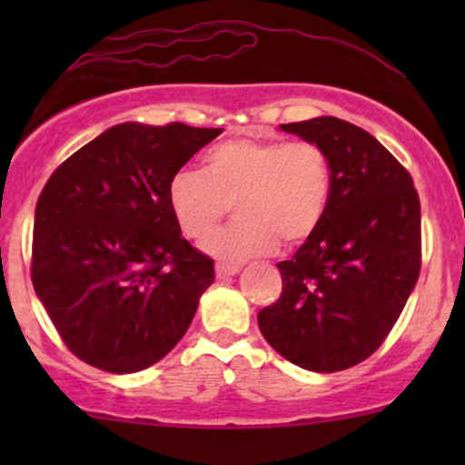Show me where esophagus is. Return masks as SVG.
Wrapping results in <instances>:
<instances>
[{"mask_svg": "<svg viewBox=\"0 0 465 465\" xmlns=\"http://www.w3.org/2000/svg\"><path fill=\"white\" fill-rule=\"evenodd\" d=\"M238 271H240L238 264H225V262L216 264V277H218V280H225V277L236 275Z\"/></svg>", "mask_w": 465, "mask_h": 465, "instance_id": "1", "label": "esophagus"}]
</instances>
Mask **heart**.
Listing matches in <instances>:
<instances>
[{
  "label": "heart",
  "instance_id": "b5f03b06",
  "mask_svg": "<svg viewBox=\"0 0 465 465\" xmlns=\"http://www.w3.org/2000/svg\"><path fill=\"white\" fill-rule=\"evenodd\" d=\"M332 159L312 140L233 137L203 154V173L183 168L168 181V205L181 233L206 238L232 202L239 221L203 249L225 262L262 255L277 240L295 247L311 240L328 214Z\"/></svg>",
  "mask_w": 465,
  "mask_h": 465
}]
</instances>
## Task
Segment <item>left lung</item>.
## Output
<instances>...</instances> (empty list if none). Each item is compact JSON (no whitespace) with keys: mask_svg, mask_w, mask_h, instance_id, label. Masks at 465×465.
I'll use <instances>...</instances> for the list:
<instances>
[{"mask_svg":"<svg viewBox=\"0 0 465 465\" xmlns=\"http://www.w3.org/2000/svg\"><path fill=\"white\" fill-rule=\"evenodd\" d=\"M282 131L322 143L334 190L317 233L277 262L282 295L258 312L260 332L292 365L348 370L381 348L418 282L420 196L409 170L361 126L323 115Z\"/></svg>","mask_w":465,"mask_h":465,"instance_id":"obj_1","label":"left lung"}]
</instances>
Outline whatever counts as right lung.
<instances>
[{"mask_svg": "<svg viewBox=\"0 0 465 465\" xmlns=\"http://www.w3.org/2000/svg\"><path fill=\"white\" fill-rule=\"evenodd\" d=\"M221 129L117 124L67 157L35 210L30 277L67 350L133 373L188 332L214 262L181 236L168 181Z\"/></svg>", "mask_w": 465, "mask_h": 465, "instance_id": "1", "label": "right lung"}]
</instances>
